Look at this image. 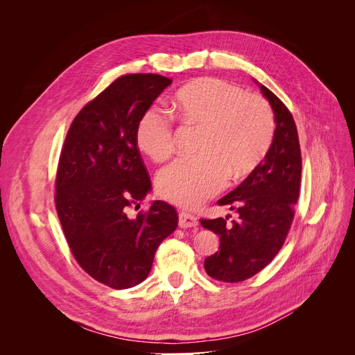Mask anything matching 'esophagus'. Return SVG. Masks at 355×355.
Returning a JSON list of instances; mask_svg holds the SVG:
<instances>
[{
    "label": "esophagus",
    "instance_id": "esophagus-1",
    "mask_svg": "<svg viewBox=\"0 0 355 355\" xmlns=\"http://www.w3.org/2000/svg\"><path fill=\"white\" fill-rule=\"evenodd\" d=\"M197 225H198V220L194 214L189 211H185V210L179 211V227L180 228H192V227H197Z\"/></svg>",
    "mask_w": 355,
    "mask_h": 355
}]
</instances>
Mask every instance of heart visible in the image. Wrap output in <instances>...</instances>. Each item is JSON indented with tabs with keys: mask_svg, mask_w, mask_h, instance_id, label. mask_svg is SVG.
Returning a JSON list of instances; mask_svg holds the SVG:
<instances>
[{
	"mask_svg": "<svg viewBox=\"0 0 355 355\" xmlns=\"http://www.w3.org/2000/svg\"><path fill=\"white\" fill-rule=\"evenodd\" d=\"M185 125L201 128L200 155L179 158L159 170V196L184 207H197L216 196L231 179H241L261 163L271 146L275 120L262 96L245 93L220 78H200L180 87L171 101ZM136 144L155 163L175 153V125L161 110L142 114Z\"/></svg>",
	"mask_w": 355,
	"mask_h": 355,
	"instance_id": "b5f03b06",
	"label": "heart"
}]
</instances>
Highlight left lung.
<instances>
[{
	"instance_id": "left-lung-1",
	"label": "left lung",
	"mask_w": 355,
	"mask_h": 355,
	"mask_svg": "<svg viewBox=\"0 0 355 355\" xmlns=\"http://www.w3.org/2000/svg\"><path fill=\"white\" fill-rule=\"evenodd\" d=\"M275 114V133L265 159L241 184L218 201L239 218L200 219L206 230L219 235V252L206 257V272L218 282L239 283L270 263L283 247L295 218L299 198L302 155L292 112L261 84Z\"/></svg>"
}]
</instances>
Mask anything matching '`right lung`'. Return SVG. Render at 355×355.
<instances>
[{"mask_svg":"<svg viewBox=\"0 0 355 355\" xmlns=\"http://www.w3.org/2000/svg\"><path fill=\"white\" fill-rule=\"evenodd\" d=\"M170 83L158 73L121 75L84 105L62 146L55 202L63 234L83 270L112 288L142 283L178 227L176 209L164 201L127 216L151 189L136 127Z\"/></svg>","mask_w":355,"mask_h":355,"instance_id":"obj_1","label":"right lung"}]
</instances>
